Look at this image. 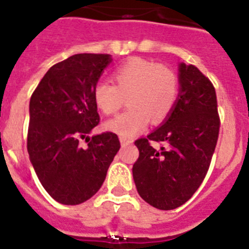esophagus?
<instances>
[{
	"mask_svg": "<svg viewBox=\"0 0 249 249\" xmlns=\"http://www.w3.org/2000/svg\"><path fill=\"white\" fill-rule=\"evenodd\" d=\"M120 142L122 146H128V144L132 143L131 140H127V138H124V137H120Z\"/></svg>",
	"mask_w": 249,
	"mask_h": 249,
	"instance_id": "esophagus-1",
	"label": "esophagus"
}]
</instances>
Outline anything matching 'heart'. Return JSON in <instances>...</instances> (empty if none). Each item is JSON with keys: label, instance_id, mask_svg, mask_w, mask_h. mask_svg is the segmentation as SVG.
Here are the masks:
<instances>
[{"label": "heart", "instance_id": "obj_1", "mask_svg": "<svg viewBox=\"0 0 249 249\" xmlns=\"http://www.w3.org/2000/svg\"><path fill=\"white\" fill-rule=\"evenodd\" d=\"M114 85L98 82L93 100L100 111L113 114L128 102L129 107L106 123V129L121 137H133L149 122L160 123L172 112L178 97V77L164 65L131 58L113 72Z\"/></svg>", "mask_w": 249, "mask_h": 249}]
</instances>
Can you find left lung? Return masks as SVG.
I'll list each match as a JSON object with an SVG mask.
<instances>
[{"mask_svg": "<svg viewBox=\"0 0 249 249\" xmlns=\"http://www.w3.org/2000/svg\"><path fill=\"white\" fill-rule=\"evenodd\" d=\"M179 93L162 126L135 142L140 157L132 168L147 203L169 211L186 203L203 182L219 133L215 89L196 66L179 65ZM160 142V150L151 146Z\"/></svg>", "mask_w": 249, "mask_h": 249, "instance_id": "8db88e82", "label": "left lung"}]
</instances>
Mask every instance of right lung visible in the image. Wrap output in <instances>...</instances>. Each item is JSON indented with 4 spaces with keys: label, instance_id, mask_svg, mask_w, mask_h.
I'll use <instances>...</instances> for the list:
<instances>
[{
    "label": "right lung",
    "instance_id": "right-lung-1",
    "mask_svg": "<svg viewBox=\"0 0 249 249\" xmlns=\"http://www.w3.org/2000/svg\"><path fill=\"white\" fill-rule=\"evenodd\" d=\"M111 54L78 53L53 65L31 96L27 151L48 195L67 206L97 193L120 149L116 133L89 137L100 123L94 86ZM80 139H86L82 147Z\"/></svg>",
    "mask_w": 249,
    "mask_h": 249
}]
</instances>
